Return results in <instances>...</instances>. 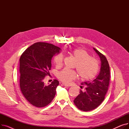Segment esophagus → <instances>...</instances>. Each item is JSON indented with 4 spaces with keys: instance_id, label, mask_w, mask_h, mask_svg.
Instances as JSON below:
<instances>
[{
    "instance_id": "obj_1",
    "label": "esophagus",
    "mask_w": 129,
    "mask_h": 129,
    "mask_svg": "<svg viewBox=\"0 0 129 129\" xmlns=\"http://www.w3.org/2000/svg\"><path fill=\"white\" fill-rule=\"evenodd\" d=\"M59 84H60V85H64V86H69V85H68V84H65V83H63V82H59Z\"/></svg>"
}]
</instances>
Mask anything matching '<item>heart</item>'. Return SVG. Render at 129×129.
<instances>
[{
    "instance_id": "heart-1",
    "label": "heart",
    "mask_w": 129,
    "mask_h": 129,
    "mask_svg": "<svg viewBox=\"0 0 129 129\" xmlns=\"http://www.w3.org/2000/svg\"><path fill=\"white\" fill-rule=\"evenodd\" d=\"M70 54L76 60L75 68L81 79L88 80L96 76L99 68V63L97 59L90 56L85 50L81 48L74 49ZM63 60L62 54H59L54 57L53 62L56 66L59 67L63 63ZM57 77L62 82L69 83L77 78V74L75 71L65 69L58 74Z\"/></svg>"
}]
</instances>
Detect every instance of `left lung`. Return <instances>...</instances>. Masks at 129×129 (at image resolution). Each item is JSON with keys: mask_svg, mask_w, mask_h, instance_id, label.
Returning <instances> with one entry per match:
<instances>
[{"mask_svg": "<svg viewBox=\"0 0 129 129\" xmlns=\"http://www.w3.org/2000/svg\"><path fill=\"white\" fill-rule=\"evenodd\" d=\"M101 60V68L99 75L92 82L81 83L80 88L85 86L84 90H80L79 94L75 98L74 103L79 109L89 111L97 108L105 99L110 81V67L108 60L103 54L93 48Z\"/></svg>", "mask_w": 129, "mask_h": 129, "instance_id": "left-lung-1", "label": "left lung"}]
</instances>
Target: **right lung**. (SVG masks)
<instances>
[{"instance_id":"add662e5","label":"right lung","mask_w":129,"mask_h":129,"mask_svg":"<svg viewBox=\"0 0 129 129\" xmlns=\"http://www.w3.org/2000/svg\"><path fill=\"white\" fill-rule=\"evenodd\" d=\"M60 51L56 46L39 42L26 49L20 58V89L25 98L34 106H46L55 97L58 81L54 79L51 84L46 85L43 80L50 75L52 58Z\"/></svg>"}]
</instances>
